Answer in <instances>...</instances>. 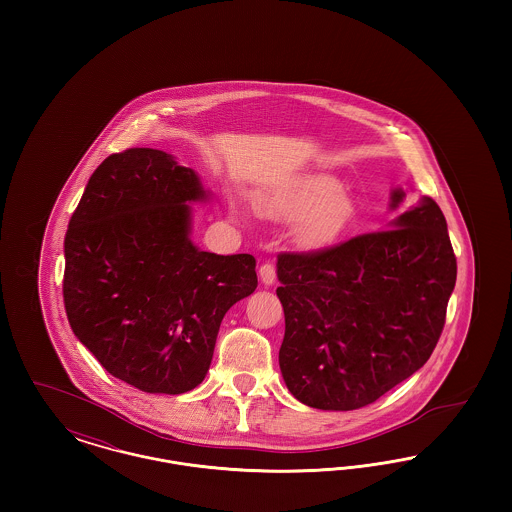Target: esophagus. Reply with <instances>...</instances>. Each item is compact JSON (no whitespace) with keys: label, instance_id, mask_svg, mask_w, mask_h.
<instances>
[{"label":"esophagus","instance_id":"1","mask_svg":"<svg viewBox=\"0 0 512 512\" xmlns=\"http://www.w3.org/2000/svg\"><path fill=\"white\" fill-rule=\"evenodd\" d=\"M259 276L265 286H272L276 282V267L272 263H263L259 268Z\"/></svg>","mask_w":512,"mask_h":512}]
</instances>
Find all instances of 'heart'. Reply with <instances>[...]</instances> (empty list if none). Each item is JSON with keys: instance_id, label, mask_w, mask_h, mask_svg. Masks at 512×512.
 <instances>
[{"instance_id": "1", "label": "heart", "mask_w": 512, "mask_h": 512, "mask_svg": "<svg viewBox=\"0 0 512 512\" xmlns=\"http://www.w3.org/2000/svg\"><path fill=\"white\" fill-rule=\"evenodd\" d=\"M261 207L274 217H303L313 213L303 232L311 238L336 234L353 215V205L345 197L340 182L328 176H311L288 190L263 197Z\"/></svg>"}]
</instances>
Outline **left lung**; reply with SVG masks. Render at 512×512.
Segmentation results:
<instances>
[{
  "label": "left lung",
  "mask_w": 512,
  "mask_h": 512,
  "mask_svg": "<svg viewBox=\"0 0 512 512\" xmlns=\"http://www.w3.org/2000/svg\"><path fill=\"white\" fill-rule=\"evenodd\" d=\"M405 192L393 190L391 209ZM286 332L280 370L313 409L355 411L424 365L438 343L457 259L432 197L347 242L278 255Z\"/></svg>",
  "instance_id": "1"
}]
</instances>
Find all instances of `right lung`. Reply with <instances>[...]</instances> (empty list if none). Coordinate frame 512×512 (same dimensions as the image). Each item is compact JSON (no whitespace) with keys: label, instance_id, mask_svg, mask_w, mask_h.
<instances>
[{"label":"right lung","instance_id":"1","mask_svg":"<svg viewBox=\"0 0 512 512\" xmlns=\"http://www.w3.org/2000/svg\"><path fill=\"white\" fill-rule=\"evenodd\" d=\"M199 176L151 147L109 155L65 236L63 299L74 336L122 382L178 395L209 370L226 311L255 292V257L190 240Z\"/></svg>","mask_w":512,"mask_h":512}]
</instances>
